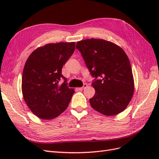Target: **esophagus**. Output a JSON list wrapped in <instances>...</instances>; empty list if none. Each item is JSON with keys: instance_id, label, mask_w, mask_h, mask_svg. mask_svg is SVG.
I'll list each match as a JSON object with an SVG mask.
<instances>
[{"instance_id": "34e87169", "label": "esophagus", "mask_w": 159, "mask_h": 159, "mask_svg": "<svg viewBox=\"0 0 159 159\" xmlns=\"http://www.w3.org/2000/svg\"><path fill=\"white\" fill-rule=\"evenodd\" d=\"M87 87H88V85L86 84H84L82 87H81V88H77L76 89H78L79 91H82V90H84V89H85Z\"/></svg>"}]
</instances>
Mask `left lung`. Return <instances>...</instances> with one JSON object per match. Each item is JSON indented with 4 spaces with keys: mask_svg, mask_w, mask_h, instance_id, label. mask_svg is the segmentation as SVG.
<instances>
[{
    "mask_svg": "<svg viewBox=\"0 0 159 159\" xmlns=\"http://www.w3.org/2000/svg\"><path fill=\"white\" fill-rule=\"evenodd\" d=\"M78 49L93 77L95 93L89 99L95 111L107 116L125 109L134 91V81L129 60L117 45L102 39L78 42Z\"/></svg>",
    "mask_w": 159,
    "mask_h": 159,
    "instance_id": "8db88e82",
    "label": "left lung"
}]
</instances>
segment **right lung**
I'll return each mask as SVG.
<instances>
[{"mask_svg": "<svg viewBox=\"0 0 159 159\" xmlns=\"http://www.w3.org/2000/svg\"><path fill=\"white\" fill-rule=\"evenodd\" d=\"M75 49V42L48 44L35 50L27 59L22 94L31 111L39 118L54 119L68 107L74 90L69 88L61 68ZM61 79L64 82L60 84Z\"/></svg>", "mask_w": 159, "mask_h": 159, "instance_id": "right-lung-1", "label": "right lung"}]
</instances>
